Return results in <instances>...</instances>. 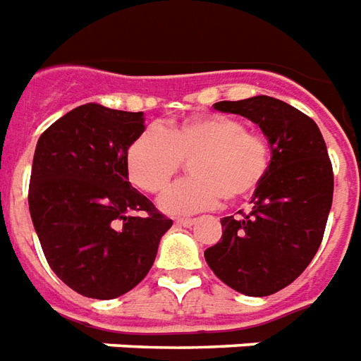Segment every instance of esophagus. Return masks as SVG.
<instances>
[{
    "instance_id": "obj_1",
    "label": "esophagus",
    "mask_w": 361,
    "mask_h": 361,
    "mask_svg": "<svg viewBox=\"0 0 361 361\" xmlns=\"http://www.w3.org/2000/svg\"><path fill=\"white\" fill-rule=\"evenodd\" d=\"M195 224V220H191V218H178L176 220V226H183V228H191Z\"/></svg>"
}]
</instances>
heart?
I'll return each instance as SVG.
<instances>
[{"label": "heart", "mask_w": 361, "mask_h": 361, "mask_svg": "<svg viewBox=\"0 0 361 361\" xmlns=\"http://www.w3.org/2000/svg\"><path fill=\"white\" fill-rule=\"evenodd\" d=\"M183 162H189L193 180L173 185L160 199V208L173 216L212 210L221 199H248L268 176L269 145L239 120L202 114L160 130L149 128L126 151L128 178L151 195L162 193Z\"/></svg>", "instance_id": "b5f03b06"}]
</instances>
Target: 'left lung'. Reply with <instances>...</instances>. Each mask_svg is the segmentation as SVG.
I'll use <instances>...</instances> for the list:
<instances>
[{
  "label": "left lung",
  "instance_id": "left-lung-1",
  "mask_svg": "<svg viewBox=\"0 0 361 361\" xmlns=\"http://www.w3.org/2000/svg\"><path fill=\"white\" fill-rule=\"evenodd\" d=\"M260 126L269 170L241 216L221 218V239L204 250L216 277L247 296H268L302 274L322 245L333 202V166L314 120L285 101L256 95L214 103Z\"/></svg>",
  "mask_w": 361,
  "mask_h": 361
}]
</instances>
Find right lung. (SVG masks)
<instances>
[{"label": "right lung", "instance_id": "right-lung-1", "mask_svg": "<svg viewBox=\"0 0 361 361\" xmlns=\"http://www.w3.org/2000/svg\"><path fill=\"white\" fill-rule=\"evenodd\" d=\"M143 130V113L87 103L53 122L36 145L32 224L59 279L87 298L132 290L172 228L128 181L126 151Z\"/></svg>", "mask_w": 361, "mask_h": 361}]
</instances>
